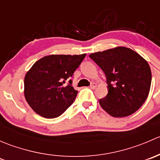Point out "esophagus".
<instances>
[{
	"instance_id": "1",
	"label": "esophagus",
	"mask_w": 160,
	"mask_h": 160,
	"mask_svg": "<svg viewBox=\"0 0 160 160\" xmlns=\"http://www.w3.org/2000/svg\"><path fill=\"white\" fill-rule=\"evenodd\" d=\"M96 87H97L96 83H92L91 84H90V88H91V89H95V88H96Z\"/></svg>"
}]
</instances>
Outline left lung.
I'll use <instances>...</instances> for the list:
<instances>
[{
    "instance_id": "obj_1",
    "label": "left lung",
    "mask_w": 160,
    "mask_h": 160,
    "mask_svg": "<svg viewBox=\"0 0 160 160\" xmlns=\"http://www.w3.org/2000/svg\"><path fill=\"white\" fill-rule=\"evenodd\" d=\"M104 71L108 93L99 100L103 109L114 118L130 115L141 108L149 95L152 73L149 63L126 47L90 55Z\"/></svg>"
}]
</instances>
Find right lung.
Listing matches in <instances>:
<instances>
[{
	"instance_id": "right-lung-1",
	"label": "right lung",
	"mask_w": 160,
	"mask_h": 160,
	"mask_svg": "<svg viewBox=\"0 0 160 160\" xmlns=\"http://www.w3.org/2000/svg\"><path fill=\"white\" fill-rule=\"evenodd\" d=\"M86 55H50L34 63L25 77L24 93L35 112L54 118L73 103L78 91L70 79Z\"/></svg>"
}]
</instances>
